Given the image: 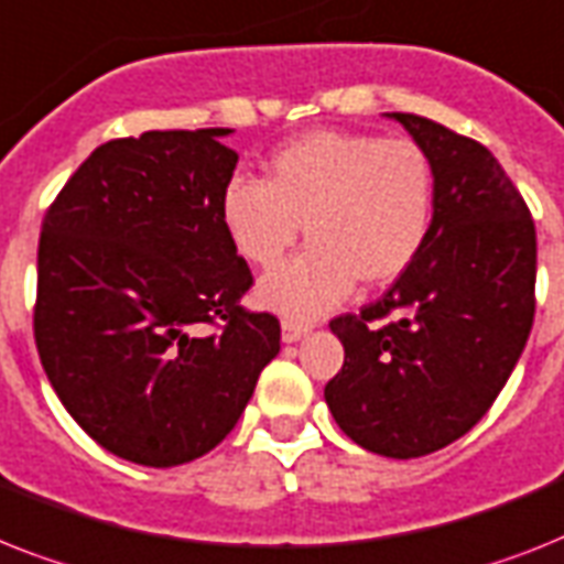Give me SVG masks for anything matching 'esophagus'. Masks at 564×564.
Instances as JSON below:
<instances>
[{
	"label": "esophagus",
	"mask_w": 564,
	"mask_h": 564,
	"mask_svg": "<svg viewBox=\"0 0 564 564\" xmlns=\"http://www.w3.org/2000/svg\"><path fill=\"white\" fill-rule=\"evenodd\" d=\"M306 329H310V324L304 322H292V318H283L281 322V336L286 345H292V341H297V338H304Z\"/></svg>",
	"instance_id": "34e87169"
}]
</instances>
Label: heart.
I'll use <instances>...</instances> for the list:
<instances>
[{"instance_id": "obj_1", "label": "heart", "mask_w": 564, "mask_h": 564, "mask_svg": "<svg viewBox=\"0 0 564 564\" xmlns=\"http://www.w3.org/2000/svg\"><path fill=\"white\" fill-rule=\"evenodd\" d=\"M434 164L409 139L315 130L267 159V178L231 176L219 191V223L242 260L269 269L295 246L301 254L267 274L258 301L315 318L354 290L397 281L429 240Z\"/></svg>"}]
</instances>
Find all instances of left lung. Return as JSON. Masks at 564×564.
<instances>
[{"label":"left lung","instance_id":"left-lung-1","mask_svg":"<svg viewBox=\"0 0 564 564\" xmlns=\"http://www.w3.org/2000/svg\"><path fill=\"white\" fill-rule=\"evenodd\" d=\"M434 164L429 240L386 295L329 322L345 365L324 388L338 429L373 455H432L496 402L535 313L530 208L475 139L391 112Z\"/></svg>","mask_w":564,"mask_h":564}]
</instances>
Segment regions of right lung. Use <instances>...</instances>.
Instances as JSON below:
<instances>
[{
    "mask_svg": "<svg viewBox=\"0 0 564 564\" xmlns=\"http://www.w3.org/2000/svg\"><path fill=\"white\" fill-rule=\"evenodd\" d=\"M228 132L107 141L45 210L36 354L75 423L132 464L178 466L226 441L281 350L278 318L240 306L251 272L219 223Z\"/></svg>",
    "mask_w": 564,
    "mask_h": 564,
    "instance_id": "add662e5",
    "label": "right lung"
}]
</instances>
